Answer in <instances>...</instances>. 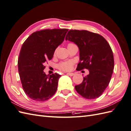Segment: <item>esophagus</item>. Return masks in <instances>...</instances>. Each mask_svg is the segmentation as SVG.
<instances>
[{"mask_svg":"<svg viewBox=\"0 0 131 131\" xmlns=\"http://www.w3.org/2000/svg\"><path fill=\"white\" fill-rule=\"evenodd\" d=\"M67 75L70 76V77H72V76L74 75V74L72 72H69V73H67Z\"/></svg>","mask_w":131,"mask_h":131,"instance_id":"esophagus-1","label":"esophagus"}]
</instances>
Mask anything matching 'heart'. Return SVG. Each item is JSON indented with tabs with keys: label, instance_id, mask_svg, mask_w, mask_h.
I'll list each match as a JSON object with an SVG mask.
<instances>
[{
	"label": "heart",
	"instance_id": "heart-1",
	"mask_svg": "<svg viewBox=\"0 0 131 131\" xmlns=\"http://www.w3.org/2000/svg\"><path fill=\"white\" fill-rule=\"evenodd\" d=\"M71 44V43H70ZM73 65V62L72 61H68L62 62L58 65V68L59 69L62 71H68L71 70Z\"/></svg>",
	"mask_w": 131,
	"mask_h": 131
}]
</instances>
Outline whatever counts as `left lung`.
Here are the masks:
<instances>
[{
    "label": "left lung",
    "mask_w": 131,
    "mask_h": 131,
    "mask_svg": "<svg viewBox=\"0 0 131 131\" xmlns=\"http://www.w3.org/2000/svg\"><path fill=\"white\" fill-rule=\"evenodd\" d=\"M65 39L74 42L79 49L80 61L77 69L89 71L83 82L75 86V90L86 99L98 98L108 86L113 74L114 62L110 45L101 35L86 30H70Z\"/></svg>",
    "instance_id": "1"
}]
</instances>
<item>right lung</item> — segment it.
<instances>
[{
	"label": "right lung",
	"instance_id": "1",
	"mask_svg": "<svg viewBox=\"0 0 131 131\" xmlns=\"http://www.w3.org/2000/svg\"><path fill=\"white\" fill-rule=\"evenodd\" d=\"M68 29H43L33 33L23 43L18 60L23 89L29 98L43 102L55 94L61 75H46L44 63L52 59Z\"/></svg>",
	"mask_w": 131,
	"mask_h": 131
}]
</instances>
